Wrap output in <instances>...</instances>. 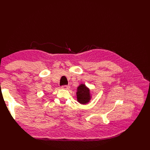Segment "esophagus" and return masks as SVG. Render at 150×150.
<instances>
[{
    "instance_id": "esophagus-1",
    "label": "esophagus",
    "mask_w": 150,
    "mask_h": 150,
    "mask_svg": "<svg viewBox=\"0 0 150 150\" xmlns=\"http://www.w3.org/2000/svg\"><path fill=\"white\" fill-rule=\"evenodd\" d=\"M69 88H70L69 86H68V85H64V86H62V88L64 89V90H69Z\"/></svg>"
}]
</instances>
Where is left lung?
<instances>
[{
	"label": "left lung",
	"mask_w": 150,
	"mask_h": 150,
	"mask_svg": "<svg viewBox=\"0 0 150 150\" xmlns=\"http://www.w3.org/2000/svg\"><path fill=\"white\" fill-rule=\"evenodd\" d=\"M77 101L82 104H87L91 100L90 90L85 84H81L77 88Z\"/></svg>",
	"instance_id": "1"
}]
</instances>
